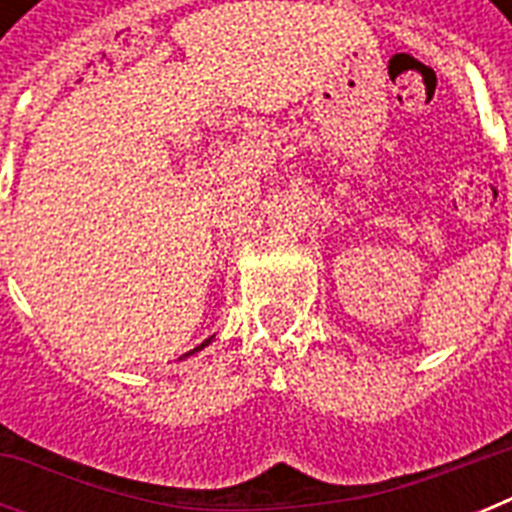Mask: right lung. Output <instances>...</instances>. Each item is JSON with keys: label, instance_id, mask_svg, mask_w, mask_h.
Returning <instances> with one entry per match:
<instances>
[{"label": "right lung", "instance_id": "add662e5", "mask_svg": "<svg viewBox=\"0 0 512 512\" xmlns=\"http://www.w3.org/2000/svg\"><path fill=\"white\" fill-rule=\"evenodd\" d=\"M199 348H204V345H199ZM199 348H193V350H199ZM193 350H188V353H185V356H191Z\"/></svg>", "mask_w": 512, "mask_h": 512}]
</instances>
